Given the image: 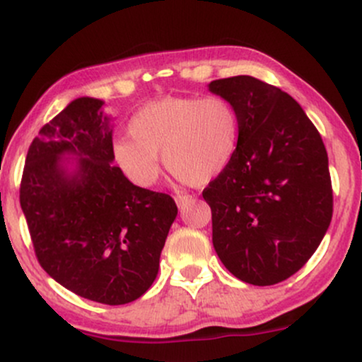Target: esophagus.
<instances>
[{
  "label": "esophagus",
  "mask_w": 362,
  "mask_h": 362,
  "mask_svg": "<svg viewBox=\"0 0 362 362\" xmlns=\"http://www.w3.org/2000/svg\"><path fill=\"white\" fill-rule=\"evenodd\" d=\"M190 201H194V197L192 195H184V194H178V195H175V202H177V206L180 207H185L187 204H189Z\"/></svg>",
  "instance_id": "obj_1"
}]
</instances>
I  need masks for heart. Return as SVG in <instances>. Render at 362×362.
Here are the masks:
<instances>
[{
	"label": "heart",
	"mask_w": 362,
	"mask_h": 362,
	"mask_svg": "<svg viewBox=\"0 0 362 362\" xmlns=\"http://www.w3.org/2000/svg\"><path fill=\"white\" fill-rule=\"evenodd\" d=\"M129 138L112 144V158L131 184L153 187L158 155L177 180L206 185L230 167L240 146V115L221 95L167 97L144 105L129 120Z\"/></svg>",
	"instance_id": "1"
}]
</instances>
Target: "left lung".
Segmentation results:
<instances>
[{
    "label": "left lung",
    "instance_id": "8db88e82",
    "mask_svg": "<svg viewBox=\"0 0 362 362\" xmlns=\"http://www.w3.org/2000/svg\"><path fill=\"white\" fill-rule=\"evenodd\" d=\"M233 102L242 132L233 161L202 190L213 245L240 281L272 286L296 274L318 248L334 213L322 136L286 91L253 76L214 80Z\"/></svg>",
    "mask_w": 362,
    "mask_h": 362
}]
</instances>
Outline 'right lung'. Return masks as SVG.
I'll return each mask as SVG.
<instances>
[{"instance_id":"add662e5","label":"right lung","mask_w":362,"mask_h":362,"mask_svg":"<svg viewBox=\"0 0 362 362\" xmlns=\"http://www.w3.org/2000/svg\"><path fill=\"white\" fill-rule=\"evenodd\" d=\"M102 105L76 98L40 129L25 160L20 206L44 271L78 296L115 306L151 288L177 204L112 165ZM64 154L81 158L74 173L62 165Z\"/></svg>"}]
</instances>
